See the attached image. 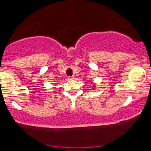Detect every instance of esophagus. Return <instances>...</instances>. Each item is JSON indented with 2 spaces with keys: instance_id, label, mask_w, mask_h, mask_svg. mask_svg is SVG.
Wrapping results in <instances>:
<instances>
[{
  "instance_id": "esophagus-1",
  "label": "esophagus",
  "mask_w": 151,
  "mask_h": 151,
  "mask_svg": "<svg viewBox=\"0 0 151 151\" xmlns=\"http://www.w3.org/2000/svg\"><path fill=\"white\" fill-rule=\"evenodd\" d=\"M68 80H74V77H68Z\"/></svg>"
}]
</instances>
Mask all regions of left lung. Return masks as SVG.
<instances>
[{
  "label": "left lung",
  "mask_w": 151,
  "mask_h": 151,
  "mask_svg": "<svg viewBox=\"0 0 151 151\" xmlns=\"http://www.w3.org/2000/svg\"><path fill=\"white\" fill-rule=\"evenodd\" d=\"M93 85H94V86H93V89H94V88H96V87H95V85H95V84H94Z\"/></svg>",
  "instance_id": "obj_1"
}]
</instances>
